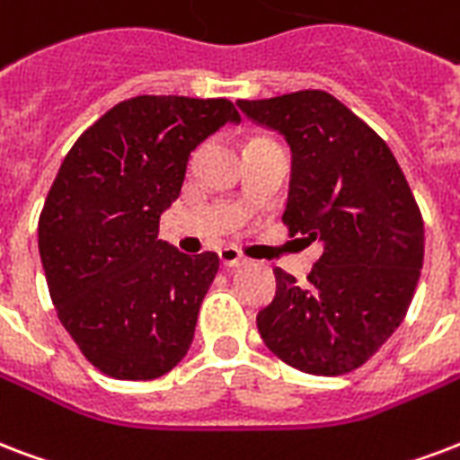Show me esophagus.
Here are the masks:
<instances>
[{"label": "esophagus", "mask_w": 460, "mask_h": 460, "mask_svg": "<svg viewBox=\"0 0 460 460\" xmlns=\"http://www.w3.org/2000/svg\"><path fill=\"white\" fill-rule=\"evenodd\" d=\"M219 261H222V265H226V268H243L245 262H248V258H243V255L238 253L236 248L226 245V248H219Z\"/></svg>", "instance_id": "obj_1"}]
</instances>
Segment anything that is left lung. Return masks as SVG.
I'll use <instances>...</instances> for the list:
<instances>
[{
  "mask_svg": "<svg viewBox=\"0 0 460 460\" xmlns=\"http://www.w3.org/2000/svg\"><path fill=\"white\" fill-rule=\"evenodd\" d=\"M292 152L282 222L323 245L299 285L275 268V299L258 314L270 352L315 376L362 367L408 314L425 224L398 161L374 129L325 91L238 101Z\"/></svg>",
  "mask_w": 460,
  "mask_h": 460,
  "instance_id": "left-lung-1",
  "label": "left lung"
}]
</instances>
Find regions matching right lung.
<instances>
[{
	"mask_svg": "<svg viewBox=\"0 0 460 460\" xmlns=\"http://www.w3.org/2000/svg\"><path fill=\"white\" fill-rule=\"evenodd\" d=\"M241 115L226 98L137 96L75 142L38 222L52 304L105 376L152 381L192 345L219 255H185L159 238L190 154Z\"/></svg>",
	"mask_w": 460,
	"mask_h": 460,
	"instance_id": "1",
	"label": "right lung"
}]
</instances>
